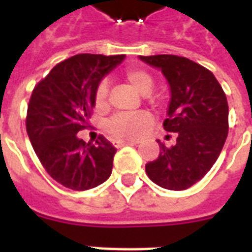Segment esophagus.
<instances>
[{
    "label": "esophagus",
    "instance_id": "34e87169",
    "mask_svg": "<svg viewBox=\"0 0 252 252\" xmlns=\"http://www.w3.org/2000/svg\"><path fill=\"white\" fill-rule=\"evenodd\" d=\"M137 144V142H113V146L117 148L124 147V146H135Z\"/></svg>",
    "mask_w": 252,
    "mask_h": 252
}]
</instances>
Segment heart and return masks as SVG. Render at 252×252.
<instances>
[{
	"label": "heart",
	"mask_w": 252,
	"mask_h": 252,
	"mask_svg": "<svg viewBox=\"0 0 252 252\" xmlns=\"http://www.w3.org/2000/svg\"><path fill=\"white\" fill-rule=\"evenodd\" d=\"M126 82L131 85L136 92L143 95H147L153 92L154 78L144 70L140 68H131L126 72ZM108 93H109V85L108 81L104 79L98 83L94 93V104L97 109H105L108 106ZM151 116L144 112L135 113V115H120L113 116L108 120L105 129L109 133V136L116 140H135L140 136L146 126H150Z\"/></svg>",
	"instance_id": "b5f03b06"
}]
</instances>
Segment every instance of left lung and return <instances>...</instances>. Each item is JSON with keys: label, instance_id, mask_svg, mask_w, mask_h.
<instances>
[{"label": "left lung", "instance_id": "obj_1", "mask_svg": "<svg viewBox=\"0 0 252 252\" xmlns=\"http://www.w3.org/2000/svg\"><path fill=\"white\" fill-rule=\"evenodd\" d=\"M162 71L170 86L164 129L177 133V143L146 164L154 184L169 190H185L211 170L228 135V102L220 83L208 68L177 55L139 57Z\"/></svg>", "mask_w": 252, "mask_h": 252}]
</instances>
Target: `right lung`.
<instances>
[{"label": "right lung", "mask_w": 252, "mask_h": 252, "mask_svg": "<svg viewBox=\"0 0 252 252\" xmlns=\"http://www.w3.org/2000/svg\"><path fill=\"white\" fill-rule=\"evenodd\" d=\"M124 55L79 54L58 63L32 92L27 132L37 158L58 184L89 190L112 174L113 144L104 136L85 143L77 133L88 124L94 93Z\"/></svg>", "instance_id": "add662e5"}]
</instances>
